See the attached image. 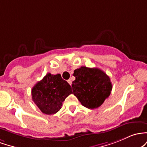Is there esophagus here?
<instances>
[{
    "instance_id": "esophagus-1",
    "label": "esophagus",
    "mask_w": 147,
    "mask_h": 147,
    "mask_svg": "<svg viewBox=\"0 0 147 147\" xmlns=\"http://www.w3.org/2000/svg\"><path fill=\"white\" fill-rule=\"evenodd\" d=\"M67 82H69V85H71V83H72V81H71V79H69V80H67Z\"/></svg>"
}]
</instances>
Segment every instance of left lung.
Returning <instances> with one entry per match:
<instances>
[{"label":"left lung","mask_w":147,"mask_h":147,"mask_svg":"<svg viewBox=\"0 0 147 147\" xmlns=\"http://www.w3.org/2000/svg\"><path fill=\"white\" fill-rule=\"evenodd\" d=\"M72 82L74 94L85 108L100 107L111 93L112 85L108 75L98 68L81 67L74 72Z\"/></svg>","instance_id":"8db88e82"}]
</instances>
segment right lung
<instances>
[{
	"label": "right lung",
	"mask_w": 147,
	"mask_h": 147,
	"mask_svg": "<svg viewBox=\"0 0 147 147\" xmlns=\"http://www.w3.org/2000/svg\"><path fill=\"white\" fill-rule=\"evenodd\" d=\"M72 94L71 87L60 74L48 73L32 89V98L43 113L55 114L61 109L62 102Z\"/></svg>",
	"instance_id": "right-lung-1"
}]
</instances>
